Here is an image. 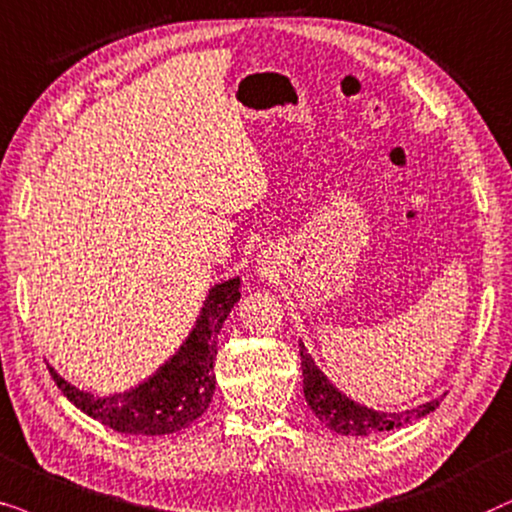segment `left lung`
<instances>
[{"mask_svg": "<svg viewBox=\"0 0 512 512\" xmlns=\"http://www.w3.org/2000/svg\"><path fill=\"white\" fill-rule=\"evenodd\" d=\"M299 356H302V377H304V398L306 405L311 407L313 414L325 424L330 431L342 435H372L379 431H391V428H400L412 424L426 414H431L435 407H440V400H431V403L414 407L407 412H377L370 407H363L353 400L339 393L335 386L327 381L323 372L313 365L309 353H306L304 344H299Z\"/></svg>", "mask_w": 512, "mask_h": 512, "instance_id": "8db88e82", "label": "left lung"}]
</instances>
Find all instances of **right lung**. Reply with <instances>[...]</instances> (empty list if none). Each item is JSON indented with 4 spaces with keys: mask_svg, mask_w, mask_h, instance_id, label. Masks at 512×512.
Segmentation results:
<instances>
[{
    "mask_svg": "<svg viewBox=\"0 0 512 512\" xmlns=\"http://www.w3.org/2000/svg\"><path fill=\"white\" fill-rule=\"evenodd\" d=\"M238 288L241 278L215 285L185 344L156 374L131 391L100 398L67 384L53 367H49L51 377L74 407L112 431L128 435H168L182 431L194 424L213 400L217 335L229 311L241 299Z\"/></svg>",
    "mask_w": 512,
    "mask_h": 512,
    "instance_id": "right-lung-1",
    "label": "right lung"
}]
</instances>
